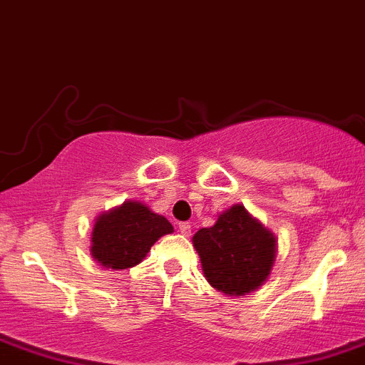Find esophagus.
<instances>
[{
	"instance_id": "obj_1",
	"label": "esophagus",
	"mask_w": 365,
	"mask_h": 365,
	"mask_svg": "<svg viewBox=\"0 0 365 365\" xmlns=\"http://www.w3.org/2000/svg\"><path fill=\"white\" fill-rule=\"evenodd\" d=\"M178 230H180V234H183V236H189V234H190V225L187 223V221H182V223L178 225Z\"/></svg>"
}]
</instances>
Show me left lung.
<instances>
[{
    "instance_id": "obj_1",
    "label": "left lung",
    "mask_w": 365,
    "mask_h": 365,
    "mask_svg": "<svg viewBox=\"0 0 365 365\" xmlns=\"http://www.w3.org/2000/svg\"><path fill=\"white\" fill-rule=\"evenodd\" d=\"M192 247L212 288L241 297L264 284L277 257V237L241 203L217 216L209 229L192 236Z\"/></svg>"
}]
</instances>
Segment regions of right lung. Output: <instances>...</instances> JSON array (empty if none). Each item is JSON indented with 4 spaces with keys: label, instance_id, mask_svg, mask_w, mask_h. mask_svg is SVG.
Returning a JSON list of instances; mask_svg holds the SVG:
<instances>
[{
    "label": "right lung",
    "instance_id": "right-lung-1",
    "mask_svg": "<svg viewBox=\"0 0 365 365\" xmlns=\"http://www.w3.org/2000/svg\"><path fill=\"white\" fill-rule=\"evenodd\" d=\"M173 230L167 217L128 200L95 217L90 252L104 268L125 270L142 263L153 245Z\"/></svg>",
    "mask_w": 365,
    "mask_h": 365
}]
</instances>
